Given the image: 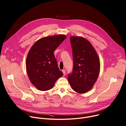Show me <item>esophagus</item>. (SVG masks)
I'll list each match as a JSON object with an SVG mask.
<instances>
[{
	"label": "esophagus",
	"instance_id": "1",
	"mask_svg": "<svg viewBox=\"0 0 126 126\" xmlns=\"http://www.w3.org/2000/svg\"><path fill=\"white\" fill-rule=\"evenodd\" d=\"M62 72H63V75L64 76V75H65V70H63Z\"/></svg>",
	"mask_w": 126,
	"mask_h": 126
}]
</instances>
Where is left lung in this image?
Instances as JSON below:
<instances>
[{
  "label": "left lung",
  "mask_w": 126,
  "mask_h": 126,
  "mask_svg": "<svg viewBox=\"0 0 126 126\" xmlns=\"http://www.w3.org/2000/svg\"><path fill=\"white\" fill-rule=\"evenodd\" d=\"M73 69L68 81L75 92L84 94L89 91L97 81L100 70L98 55L92 44L82 36H72Z\"/></svg>",
  "instance_id": "left-lung-1"
}]
</instances>
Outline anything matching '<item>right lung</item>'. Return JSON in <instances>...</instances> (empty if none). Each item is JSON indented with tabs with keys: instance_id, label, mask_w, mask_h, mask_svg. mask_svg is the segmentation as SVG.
Masks as SVG:
<instances>
[{
	"instance_id": "add662e5",
	"label": "right lung",
	"mask_w": 126,
	"mask_h": 126,
	"mask_svg": "<svg viewBox=\"0 0 126 126\" xmlns=\"http://www.w3.org/2000/svg\"><path fill=\"white\" fill-rule=\"evenodd\" d=\"M66 38L63 34L49 36L35 42L29 50L26 61L28 77L37 89H51L63 76L54 55L55 50Z\"/></svg>"
}]
</instances>
